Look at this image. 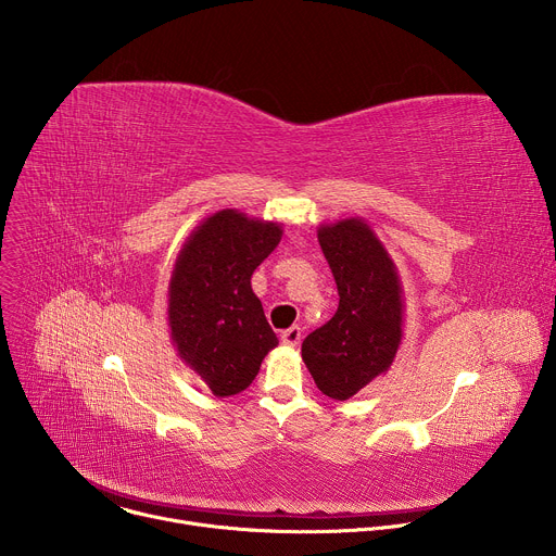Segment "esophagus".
<instances>
[{
	"label": "esophagus",
	"mask_w": 556,
	"mask_h": 556,
	"mask_svg": "<svg viewBox=\"0 0 556 556\" xmlns=\"http://www.w3.org/2000/svg\"><path fill=\"white\" fill-rule=\"evenodd\" d=\"M301 337H303L301 328H299V326H292V328H288V330L281 332V343L288 345V348H296V345L301 343Z\"/></svg>",
	"instance_id": "1"
}]
</instances>
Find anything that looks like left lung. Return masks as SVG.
Segmentation results:
<instances>
[{"instance_id": "1", "label": "left lung", "mask_w": 556, "mask_h": 556, "mask_svg": "<svg viewBox=\"0 0 556 556\" xmlns=\"http://www.w3.org/2000/svg\"><path fill=\"white\" fill-rule=\"evenodd\" d=\"M319 244L339 288L332 319L305 337L301 356L316 387L348 401L384 374L403 339L401 277L365 219L321 224Z\"/></svg>"}]
</instances>
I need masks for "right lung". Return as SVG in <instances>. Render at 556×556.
Wrapping results in <instances>:
<instances>
[{"label":"right lung","mask_w":556,"mask_h":556,"mask_svg":"<svg viewBox=\"0 0 556 556\" xmlns=\"http://www.w3.org/2000/svg\"><path fill=\"white\" fill-rule=\"evenodd\" d=\"M281 232V224L224 208L187 237L176 260L167 309L172 341L217 399L244 391L279 343L251 277Z\"/></svg>","instance_id":"1"}]
</instances>
